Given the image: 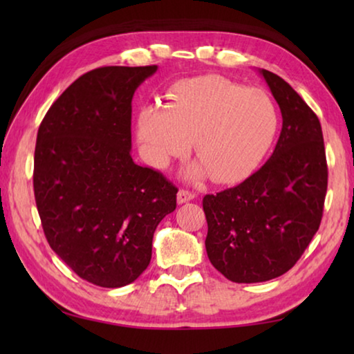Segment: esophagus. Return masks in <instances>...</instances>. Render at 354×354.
<instances>
[{
  "label": "esophagus",
  "mask_w": 354,
  "mask_h": 354,
  "mask_svg": "<svg viewBox=\"0 0 354 354\" xmlns=\"http://www.w3.org/2000/svg\"><path fill=\"white\" fill-rule=\"evenodd\" d=\"M194 198H195L194 192L185 190V189H179V192H178V203H179V205H183V203H187V201L194 200Z\"/></svg>",
  "instance_id": "obj_1"
}]
</instances>
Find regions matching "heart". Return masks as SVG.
<instances>
[{
    "mask_svg": "<svg viewBox=\"0 0 354 354\" xmlns=\"http://www.w3.org/2000/svg\"><path fill=\"white\" fill-rule=\"evenodd\" d=\"M278 124L277 106L266 92L206 75L173 84L165 106L143 107L137 117V140L147 162L165 169L194 139L200 160L185 170V176L211 175L215 183L232 184L262 162Z\"/></svg>",
    "mask_w": 354,
    "mask_h": 354,
    "instance_id": "heart-1",
    "label": "heart"
}]
</instances>
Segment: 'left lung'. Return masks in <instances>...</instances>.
<instances>
[{
	"label": "left lung",
	"mask_w": 354,
	"mask_h": 354,
	"mask_svg": "<svg viewBox=\"0 0 354 354\" xmlns=\"http://www.w3.org/2000/svg\"><path fill=\"white\" fill-rule=\"evenodd\" d=\"M261 75L283 115L274 151L243 183L203 198L207 257L232 283L289 272L319 231L328 187L319 118L283 77Z\"/></svg>",
	"instance_id": "8db88e82"
}]
</instances>
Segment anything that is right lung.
Listing matches in <instances>:
<instances>
[{
    "label": "right lung",
    "instance_id": "right-lung-1",
    "mask_svg": "<svg viewBox=\"0 0 354 354\" xmlns=\"http://www.w3.org/2000/svg\"><path fill=\"white\" fill-rule=\"evenodd\" d=\"M100 67L48 109L34 153V195L45 237L77 277L123 287L151 261L153 234L176 209L178 189L131 158V101L156 73Z\"/></svg>",
    "mask_w": 354,
    "mask_h": 354
}]
</instances>
